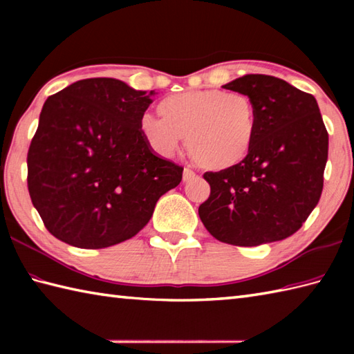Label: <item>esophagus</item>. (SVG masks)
<instances>
[{
  "mask_svg": "<svg viewBox=\"0 0 354 354\" xmlns=\"http://www.w3.org/2000/svg\"><path fill=\"white\" fill-rule=\"evenodd\" d=\"M196 178V173H194L192 169H184V173H183V179L184 183H189L192 181V179Z\"/></svg>",
  "mask_w": 354,
  "mask_h": 354,
  "instance_id": "obj_1",
  "label": "esophagus"
}]
</instances>
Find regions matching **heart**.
<instances>
[{
	"label": "heart",
	"mask_w": 354,
	"mask_h": 354,
	"mask_svg": "<svg viewBox=\"0 0 354 354\" xmlns=\"http://www.w3.org/2000/svg\"><path fill=\"white\" fill-rule=\"evenodd\" d=\"M158 111L141 115L140 132L160 155H175L187 137L194 161L217 171L236 167L254 145L257 112L246 94L194 89L165 97Z\"/></svg>",
	"instance_id": "1"
}]
</instances>
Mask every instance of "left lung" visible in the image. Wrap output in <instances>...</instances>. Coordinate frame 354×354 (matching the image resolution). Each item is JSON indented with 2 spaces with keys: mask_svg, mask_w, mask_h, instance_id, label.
<instances>
[{
  "mask_svg": "<svg viewBox=\"0 0 354 354\" xmlns=\"http://www.w3.org/2000/svg\"><path fill=\"white\" fill-rule=\"evenodd\" d=\"M223 88L254 102L257 132L239 165L205 173L212 193L199 217L223 243L278 242L301 228L321 198L328 133L318 103L266 74H246Z\"/></svg>",
  "mask_w": 354,
  "mask_h": 354,
  "instance_id": "left-lung-1",
  "label": "left lung"
}]
</instances>
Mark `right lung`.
Returning a JSON list of instances; mask_svg holds the SVG:
<instances>
[{
    "label": "right lung",
    "instance_id": "right-lung-1",
    "mask_svg": "<svg viewBox=\"0 0 354 354\" xmlns=\"http://www.w3.org/2000/svg\"><path fill=\"white\" fill-rule=\"evenodd\" d=\"M155 91L94 77L45 100L27 155L35 208L56 239L84 250L122 243L146 227L183 179L140 132Z\"/></svg>",
    "mask_w": 354,
    "mask_h": 354
}]
</instances>
